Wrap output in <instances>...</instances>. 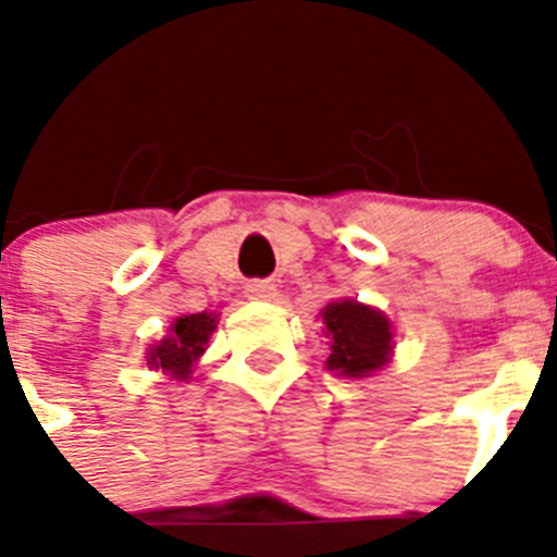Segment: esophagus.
I'll list each match as a JSON object with an SVG mask.
<instances>
[{
    "label": "esophagus",
    "instance_id": "esophagus-1",
    "mask_svg": "<svg viewBox=\"0 0 557 557\" xmlns=\"http://www.w3.org/2000/svg\"><path fill=\"white\" fill-rule=\"evenodd\" d=\"M274 285L272 283H267V280H250V283L245 285V296L247 299H252V301H269V299H274Z\"/></svg>",
    "mask_w": 557,
    "mask_h": 557
}]
</instances>
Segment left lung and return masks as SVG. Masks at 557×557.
I'll return each mask as SVG.
<instances>
[{
  "instance_id": "left-lung-1",
  "label": "left lung",
  "mask_w": 557,
  "mask_h": 557,
  "mask_svg": "<svg viewBox=\"0 0 557 557\" xmlns=\"http://www.w3.org/2000/svg\"><path fill=\"white\" fill-rule=\"evenodd\" d=\"M329 336V372L339 377H369L391 361L393 325L383 312L356 299L331 301L320 310Z\"/></svg>"
}]
</instances>
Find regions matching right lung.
I'll list each match as a JSON object with an SVG mask.
<instances>
[{"label":"right lung","mask_w":557,"mask_h":557,"mask_svg":"<svg viewBox=\"0 0 557 557\" xmlns=\"http://www.w3.org/2000/svg\"><path fill=\"white\" fill-rule=\"evenodd\" d=\"M218 325L215 312H196L174 318L170 334L150 345L148 350V367L159 369V372L170 374L174 380H188L194 372V363L205 352V345L210 342V334Z\"/></svg>","instance_id":"1"}]
</instances>
